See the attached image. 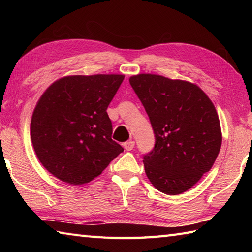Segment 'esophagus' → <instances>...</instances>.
Instances as JSON below:
<instances>
[{"label":"esophagus","instance_id":"esophagus-1","mask_svg":"<svg viewBox=\"0 0 252 252\" xmlns=\"http://www.w3.org/2000/svg\"><path fill=\"white\" fill-rule=\"evenodd\" d=\"M134 145H135L134 141H129L123 144V147L126 148V151H132V149L134 148Z\"/></svg>","mask_w":252,"mask_h":252}]
</instances>
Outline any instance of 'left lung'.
Masks as SVG:
<instances>
[{"label": "left lung", "mask_w": 252, "mask_h": 252, "mask_svg": "<svg viewBox=\"0 0 252 252\" xmlns=\"http://www.w3.org/2000/svg\"><path fill=\"white\" fill-rule=\"evenodd\" d=\"M130 84L156 137L143 160L147 178L163 194L180 195L212 168L220 152L216 107L197 84L185 80L140 73L130 77Z\"/></svg>", "instance_id": "1"}]
</instances>
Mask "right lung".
<instances>
[{
    "instance_id": "right-lung-1",
    "label": "right lung",
    "mask_w": 252,
    "mask_h": 252,
    "mask_svg": "<svg viewBox=\"0 0 252 252\" xmlns=\"http://www.w3.org/2000/svg\"><path fill=\"white\" fill-rule=\"evenodd\" d=\"M123 74L66 76L41 95L30 123L37 159L55 178L70 185L93 181L123 148L111 140L107 114Z\"/></svg>"
}]
</instances>
